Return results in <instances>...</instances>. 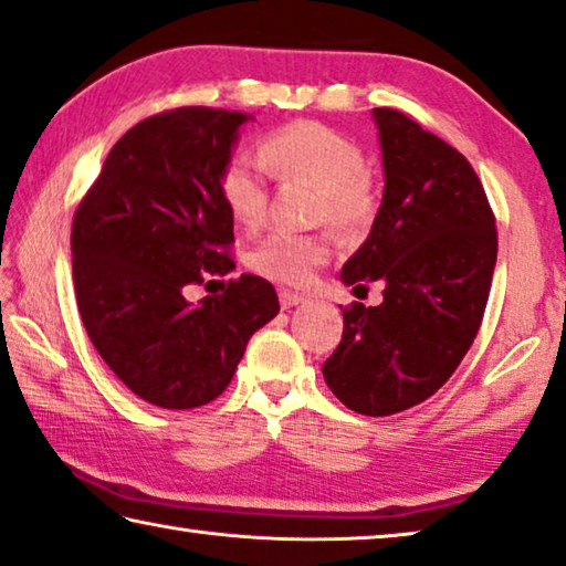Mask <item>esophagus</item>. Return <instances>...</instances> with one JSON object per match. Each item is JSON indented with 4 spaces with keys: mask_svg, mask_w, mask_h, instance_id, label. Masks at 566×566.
Instances as JSON below:
<instances>
[{
    "mask_svg": "<svg viewBox=\"0 0 566 566\" xmlns=\"http://www.w3.org/2000/svg\"><path fill=\"white\" fill-rule=\"evenodd\" d=\"M302 302H304V294H297V292H292V290H282V292H280L282 310L297 307V304H302Z\"/></svg>",
    "mask_w": 566,
    "mask_h": 566,
    "instance_id": "obj_1",
    "label": "esophagus"
}]
</instances>
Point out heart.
Here are the masks:
<instances>
[{"instance_id":"1","label":"heart","mask_w":566,"mask_h":566,"mask_svg":"<svg viewBox=\"0 0 566 566\" xmlns=\"http://www.w3.org/2000/svg\"><path fill=\"white\" fill-rule=\"evenodd\" d=\"M266 174L274 178H307L319 188V217L339 231H357L375 217V193L367 181L360 146L317 120L280 125L259 140L256 158L237 154L219 174V196L229 217L254 229L266 217ZM329 256L322 234L274 231L251 249L249 266L280 284H304Z\"/></svg>"}]
</instances>
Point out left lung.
Returning a JSON list of instances; mask_svg holds the SVG:
<instances>
[{"mask_svg": "<svg viewBox=\"0 0 566 566\" xmlns=\"http://www.w3.org/2000/svg\"><path fill=\"white\" fill-rule=\"evenodd\" d=\"M373 113L385 193L339 276L355 292L380 280L382 302L343 310V339L322 375L349 410L378 418L423 402L461 365L486 310L499 239L465 156L400 111Z\"/></svg>", "mask_w": 566, "mask_h": 566, "instance_id": "8db88e82", "label": "left lung"}]
</instances>
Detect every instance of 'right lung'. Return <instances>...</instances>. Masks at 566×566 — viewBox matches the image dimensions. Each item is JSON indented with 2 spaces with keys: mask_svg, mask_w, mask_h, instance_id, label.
I'll return each mask as SVG.
<instances>
[{
  "mask_svg": "<svg viewBox=\"0 0 566 566\" xmlns=\"http://www.w3.org/2000/svg\"><path fill=\"white\" fill-rule=\"evenodd\" d=\"M244 113L164 111L125 133L73 219L75 300L105 365L158 408L219 398L249 337L280 312L274 286L241 274L199 304L186 286L234 269L219 196Z\"/></svg>",
  "mask_w": 566,
  "mask_h": 566,
  "instance_id": "obj_1",
  "label": "right lung"
}]
</instances>
